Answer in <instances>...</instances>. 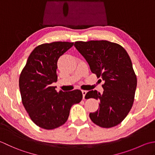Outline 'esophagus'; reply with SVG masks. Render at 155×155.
Listing matches in <instances>:
<instances>
[{
	"label": "esophagus",
	"mask_w": 155,
	"mask_h": 155,
	"mask_svg": "<svg viewBox=\"0 0 155 155\" xmlns=\"http://www.w3.org/2000/svg\"><path fill=\"white\" fill-rule=\"evenodd\" d=\"M81 92L82 94H83V99H85V96H86V94L87 93V91L86 90H81Z\"/></svg>",
	"instance_id": "esophagus-1"
}]
</instances>
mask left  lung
<instances>
[{
  "mask_svg": "<svg viewBox=\"0 0 155 155\" xmlns=\"http://www.w3.org/2000/svg\"><path fill=\"white\" fill-rule=\"evenodd\" d=\"M74 46L86 59L91 71L105 81L102 94L91 90L85 96L100 101L97 111L90 113L91 121L106 128L119 124L132 108L137 85L128 53L119 44L105 40L76 41Z\"/></svg>",
  "mask_w": 155,
  "mask_h": 155,
  "instance_id": "8db88e82",
  "label": "left lung"
}]
</instances>
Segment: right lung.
Wrapping results in <instances>:
<instances>
[{"label": "right lung", "mask_w": 155, "mask_h": 155, "mask_svg": "<svg viewBox=\"0 0 155 155\" xmlns=\"http://www.w3.org/2000/svg\"><path fill=\"white\" fill-rule=\"evenodd\" d=\"M74 43L55 41L38 45L31 53L19 77L22 103L35 124L52 130L68 120L71 106L82 100L80 90L57 91L51 86L58 81L59 57Z\"/></svg>", "instance_id": "1"}]
</instances>
